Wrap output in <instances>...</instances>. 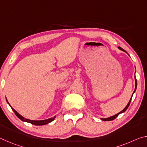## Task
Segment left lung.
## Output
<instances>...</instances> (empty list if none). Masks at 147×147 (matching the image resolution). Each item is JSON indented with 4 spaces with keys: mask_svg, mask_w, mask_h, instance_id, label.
<instances>
[{
    "mask_svg": "<svg viewBox=\"0 0 147 147\" xmlns=\"http://www.w3.org/2000/svg\"><path fill=\"white\" fill-rule=\"evenodd\" d=\"M118 48L120 49V50H121V51H124L125 52V53H126V52L125 51H124V50L121 48V47H119ZM135 82H136V88H135V90H134V93H133V94L135 93V91H136V88H137V80H136V75H135ZM133 94H132V96H133ZM132 96H131V97H132ZM131 98H130V101L128 102V104L127 105H126V106L125 107V108H124L123 110H122L121 111H120V112L119 113H118L117 114H115V115H113V116H111V117H108V118H102L101 119V120L102 121H112V120H114V119H115L116 117H118V115H119V114H121V113H124V111H125L126 109H128V108L129 107V106H130V102H131Z\"/></svg>",
    "mask_w": 147,
    "mask_h": 147,
    "instance_id": "obj_1",
    "label": "left lung"
}]
</instances>
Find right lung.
Returning a JSON list of instances; mask_svg holds the SVG:
<instances>
[{
    "mask_svg": "<svg viewBox=\"0 0 147 147\" xmlns=\"http://www.w3.org/2000/svg\"><path fill=\"white\" fill-rule=\"evenodd\" d=\"M6 101L7 102H8V104L9 105V106L11 107V108L12 109V110L13 111V112L15 113V114L17 115V117H18L19 119H21V121H24V122H27V123H31L32 124H34V125H36V126H41V125H45V124H47L51 123V122H52L54 120V119H55L56 116H54V117H52V118H50V119H45V120H41V121H34V120H30V119H26L24 118V117L21 116V115L19 113H17V111L15 110V109L12 108V107L11 106L10 104H9L8 100L6 99Z\"/></svg>",
    "mask_w": 147,
    "mask_h": 147,
    "instance_id": "right-lung-1",
    "label": "right lung"
}]
</instances>
